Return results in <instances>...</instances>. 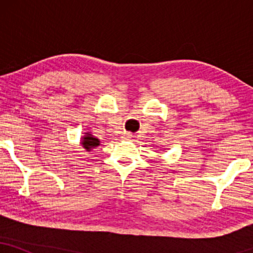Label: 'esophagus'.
Here are the masks:
<instances>
[{
	"instance_id": "34e87169",
	"label": "esophagus",
	"mask_w": 253,
	"mask_h": 253,
	"mask_svg": "<svg viewBox=\"0 0 253 253\" xmlns=\"http://www.w3.org/2000/svg\"><path fill=\"white\" fill-rule=\"evenodd\" d=\"M132 134L130 133H124V139H129Z\"/></svg>"
}]
</instances>
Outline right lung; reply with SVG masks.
I'll list each match as a JSON object with an SVG mask.
<instances>
[{
	"mask_svg": "<svg viewBox=\"0 0 253 253\" xmlns=\"http://www.w3.org/2000/svg\"><path fill=\"white\" fill-rule=\"evenodd\" d=\"M81 144H82V146L84 147V149L88 151V152H90L92 149H95V147H97L98 145H100V140H98L97 138H95L91 133L88 132V133H85V135L82 136Z\"/></svg>",
	"mask_w": 253,
	"mask_h": 253,
	"instance_id": "right-lung-1",
	"label": "right lung"
}]
</instances>
